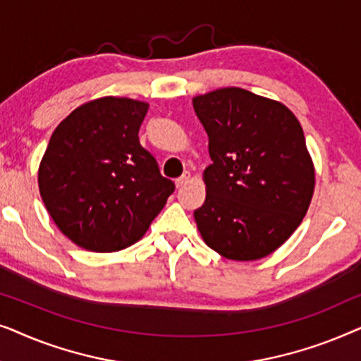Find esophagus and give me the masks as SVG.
<instances>
[{
	"instance_id": "esophagus-1",
	"label": "esophagus",
	"mask_w": 361,
	"mask_h": 361,
	"mask_svg": "<svg viewBox=\"0 0 361 361\" xmlns=\"http://www.w3.org/2000/svg\"><path fill=\"white\" fill-rule=\"evenodd\" d=\"M192 180V174L190 172H184V174H182L179 179L176 180V185H177V189H180V187H184V185H187L189 184V182Z\"/></svg>"
}]
</instances>
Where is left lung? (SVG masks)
<instances>
[{"label":"left lung","mask_w":361,"mask_h":361,"mask_svg":"<svg viewBox=\"0 0 361 361\" xmlns=\"http://www.w3.org/2000/svg\"><path fill=\"white\" fill-rule=\"evenodd\" d=\"M192 103L212 159L197 228L225 258H264L294 233L312 200L315 171L302 126L283 103L238 87Z\"/></svg>","instance_id":"obj_1"}]
</instances>
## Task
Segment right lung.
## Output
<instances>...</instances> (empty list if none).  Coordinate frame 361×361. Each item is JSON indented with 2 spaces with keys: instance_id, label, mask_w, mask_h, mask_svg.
Masks as SVG:
<instances>
[{
  "instance_id": "right-lung-1",
  "label": "right lung",
  "mask_w": 361,
  "mask_h": 361,
  "mask_svg": "<svg viewBox=\"0 0 361 361\" xmlns=\"http://www.w3.org/2000/svg\"><path fill=\"white\" fill-rule=\"evenodd\" d=\"M149 105L103 97L83 103L52 133L39 166V192L59 230L88 251L136 243L174 192L140 145Z\"/></svg>"
}]
</instances>
